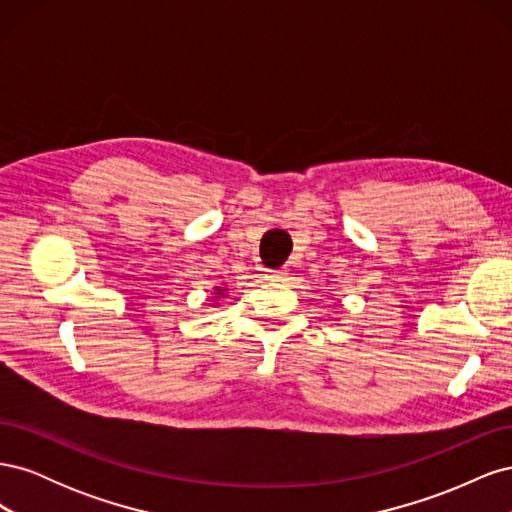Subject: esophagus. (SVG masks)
Returning a JSON list of instances; mask_svg holds the SVG:
<instances>
[{"instance_id":"1","label":"esophagus","mask_w":512,"mask_h":512,"mask_svg":"<svg viewBox=\"0 0 512 512\" xmlns=\"http://www.w3.org/2000/svg\"><path fill=\"white\" fill-rule=\"evenodd\" d=\"M269 280H273V282H286L288 280V271L286 269L269 271Z\"/></svg>"}]
</instances>
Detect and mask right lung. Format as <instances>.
<instances>
[{
  "label": "right lung",
  "mask_w": 512,
  "mask_h": 512,
  "mask_svg": "<svg viewBox=\"0 0 512 512\" xmlns=\"http://www.w3.org/2000/svg\"><path fill=\"white\" fill-rule=\"evenodd\" d=\"M215 294H218V297H222L224 290H222V288H215Z\"/></svg>",
  "instance_id": "1"
}]
</instances>
